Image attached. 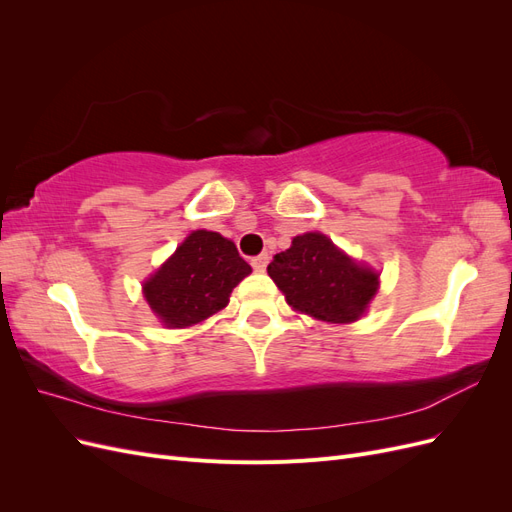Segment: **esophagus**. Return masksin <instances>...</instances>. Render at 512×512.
Listing matches in <instances>:
<instances>
[{"label": "esophagus", "instance_id": "34e87169", "mask_svg": "<svg viewBox=\"0 0 512 512\" xmlns=\"http://www.w3.org/2000/svg\"><path fill=\"white\" fill-rule=\"evenodd\" d=\"M267 265H269V254H258V256L252 258V267H254V271H258V273L265 271Z\"/></svg>", "mask_w": 512, "mask_h": 512}]
</instances>
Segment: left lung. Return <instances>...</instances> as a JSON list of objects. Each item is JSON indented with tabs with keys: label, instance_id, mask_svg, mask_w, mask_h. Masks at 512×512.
Listing matches in <instances>:
<instances>
[{
	"label": "left lung",
	"instance_id": "8db88e82",
	"mask_svg": "<svg viewBox=\"0 0 512 512\" xmlns=\"http://www.w3.org/2000/svg\"><path fill=\"white\" fill-rule=\"evenodd\" d=\"M267 271L288 305L335 324L359 318L378 290V273L356 265L320 232L294 237Z\"/></svg>",
	"mask_w": 512,
	"mask_h": 512
}]
</instances>
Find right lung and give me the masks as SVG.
I'll use <instances>...</instances> for the list:
<instances>
[{
    "instance_id": "right-lung-1",
    "label": "right lung",
    "mask_w": 512,
    "mask_h": 512,
    "mask_svg": "<svg viewBox=\"0 0 512 512\" xmlns=\"http://www.w3.org/2000/svg\"><path fill=\"white\" fill-rule=\"evenodd\" d=\"M250 273L235 243L194 230L145 284V299L168 327H192L226 307L232 288Z\"/></svg>"
}]
</instances>
